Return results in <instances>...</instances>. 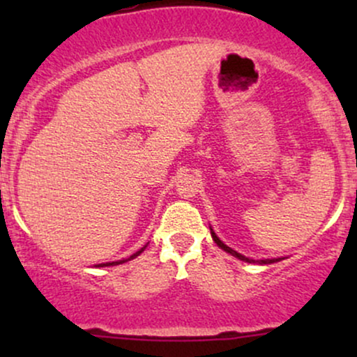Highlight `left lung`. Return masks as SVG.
I'll return each mask as SVG.
<instances>
[{"mask_svg": "<svg viewBox=\"0 0 357 357\" xmlns=\"http://www.w3.org/2000/svg\"><path fill=\"white\" fill-rule=\"evenodd\" d=\"M210 230H211V227H210ZM211 236H213V241H215V243L218 245V247H220L221 250H225V252H227V253H230V255L236 257V258H238V260L248 261V264H260V265H265V264H273V261H278V260H280V258H267V260H252V258H247V257H243V255H241V253L235 252V250L230 248V247H227V245H225L223 241H221V240L218 238V236H216V233L213 231V230H211Z\"/></svg>", "mask_w": 357, "mask_h": 357, "instance_id": "8db88e82", "label": "left lung"}]
</instances>
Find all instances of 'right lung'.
Returning <instances> with one entry per match:
<instances>
[{"label":"right lung","mask_w":357,"mask_h":357,"mask_svg":"<svg viewBox=\"0 0 357 357\" xmlns=\"http://www.w3.org/2000/svg\"><path fill=\"white\" fill-rule=\"evenodd\" d=\"M146 247H147V245H146ZM146 247H142L141 250H137V252L134 253V255H130L129 258H126V260H119V261H107V264H99V265H97V267H110V265H119V264H124V261H129V260H132V258H136V257L141 255V253L144 252V250H146Z\"/></svg>","instance_id":"1"}]
</instances>
